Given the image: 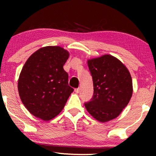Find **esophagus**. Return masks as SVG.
I'll list each match as a JSON object with an SVG mask.
<instances>
[{
	"mask_svg": "<svg viewBox=\"0 0 156 156\" xmlns=\"http://www.w3.org/2000/svg\"><path fill=\"white\" fill-rule=\"evenodd\" d=\"M74 91H75V92L76 93H79V92H80V88H77V89H74Z\"/></svg>",
	"mask_w": 156,
	"mask_h": 156,
	"instance_id": "1",
	"label": "esophagus"
}]
</instances>
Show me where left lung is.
Here are the masks:
<instances>
[{"label":"left lung","instance_id":"obj_1","mask_svg":"<svg viewBox=\"0 0 156 156\" xmlns=\"http://www.w3.org/2000/svg\"><path fill=\"white\" fill-rule=\"evenodd\" d=\"M94 94L84 106L94 118L101 122L116 118L131 99L132 80L127 68L116 57L106 55L89 59Z\"/></svg>","mask_w":156,"mask_h":156}]
</instances>
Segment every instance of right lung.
<instances>
[{
    "label": "right lung",
    "mask_w": 156,
    "mask_h": 156,
    "mask_svg": "<svg viewBox=\"0 0 156 156\" xmlns=\"http://www.w3.org/2000/svg\"><path fill=\"white\" fill-rule=\"evenodd\" d=\"M69 52L58 46H48L27 59L19 76L20 99L34 116L49 121L58 115L73 92L63 66Z\"/></svg>",
    "instance_id": "add662e5"
}]
</instances>
